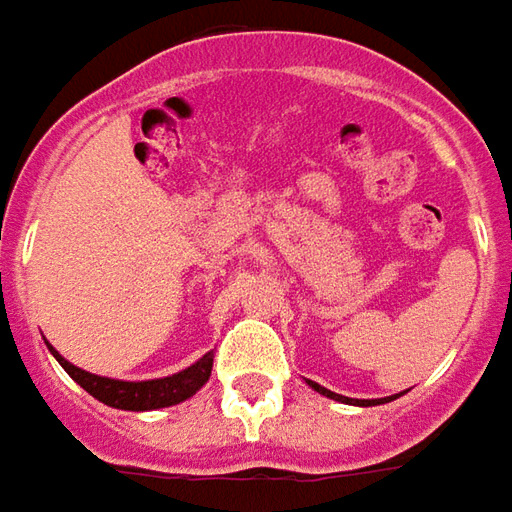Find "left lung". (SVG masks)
I'll list each match as a JSON object with an SVG mask.
<instances>
[{"label": "left lung", "instance_id": "left-lung-1", "mask_svg": "<svg viewBox=\"0 0 512 512\" xmlns=\"http://www.w3.org/2000/svg\"><path fill=\"white\" fill-rule=\"evenodd\" d=\"M310 386L318 394H324V397H332V400H341V403H358V406H377V403H383V400H352V397H344V394H335L324 389V386H318L315 380H310Z\"/></svg>", "mask_w": 512, "mask_h": 512}]
</instances>
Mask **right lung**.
<instances>
[{"label": "right lung", "mask_w": 512, "mask_h": 512, "mask_svg": "<svg viewBox=\"0 0 512 512\" xmlns=\"http://www.w3.org/2000/svg\"><path fill=\"white\" fill-rule=\"evenodd\" d=\"M50 352H53V358L64 366V372L81 389H87L95 400H101L106 406L123 408V411H152V408L177 406V403H183V400H188V397H194V394L200 392L202 386L208 383L211 366H214V352H208V355H202L197 363H191L188 369L177 372V375L129 383V380H112V377L84 372V369L72 366L70 360L61 358L53 346H50Z\"/></svg>", "instance_id": "right-lung-1"}]
</instances>
